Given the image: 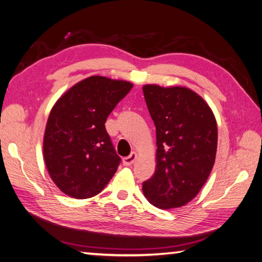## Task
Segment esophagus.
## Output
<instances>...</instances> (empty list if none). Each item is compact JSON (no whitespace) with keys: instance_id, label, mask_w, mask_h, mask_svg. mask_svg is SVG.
Masks as SVG:
<instances>
[{"instance_id":"1","label":"esophagus","mask_w":262,"mask_h":262,"mask_svg":"<svg viewBox=\"0 0 262 262\" xmlns=\"http://www.w3.org/2000/svg\"><path fill=\"white\" fill-rule=\"evenodd\" d=\"M137 159V154L136 152H131L130 156L125 157L123 159V165L124 166H131L132 164H135V161Z\"/></svg>"}]
</instances>
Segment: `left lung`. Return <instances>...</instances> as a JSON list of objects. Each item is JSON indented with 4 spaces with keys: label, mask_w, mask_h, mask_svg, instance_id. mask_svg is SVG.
<instances>
[{
    "label": "left lung",
    "mask_w": 262,
    "mask_h": 262,
    "mask_svg": "<svg viewBox=\"0 0 262 262\" xmlns=\"http://www.w3.org/2000/svg\"><path fill=\"white\" fill-rule=\"evenodd\" d=\"M157 136V167L142 184L146 199L161 210L184 206L210 176L217 125L210 106L186 87L143 86Z\"/></svg>",
    "instance_id": "1"
}]
</instances>
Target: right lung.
<instances>
[{
    "label": "right lung",
    "mask_w": 262,
    "mask_h": 262,
    "mask_svg": "<svg viewBox=\"0 0 262 262\" xmlns=\"http://www.w3.org/2000/svg\"><path fill=\"white\" fill-rule=\"evenodd\" d=\"M133 85L92 76L74 85L52 107L43 138L45 162L62 193L90 199L104 189L121 162L105 122Z\"/></svg>",
    "instance_id": "right-lung-1"
}]
</instances>
